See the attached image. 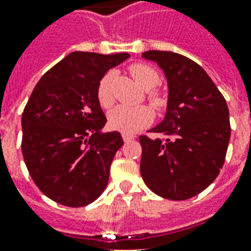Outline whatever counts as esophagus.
<instances>
[{
  "label": "esophagus",
  "mask_w": 251,
  "mask_h": 251,
  "mask_svg": "<svg viewBox=\"0 0 251 251\" xmlns=\"http://www.w3.org/2000/svg\"><path fill=\"white\" fill-rule=\"evenodd\" d=\"M122 140L125 142H129L131 140H134V136L133 134H127V133H122Z\"/></svg>",
  "instance_id": "1"
}]
</instances>
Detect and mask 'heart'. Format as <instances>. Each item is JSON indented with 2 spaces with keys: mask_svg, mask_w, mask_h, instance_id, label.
<instances>
[{
  "mask_svg": "<svg viewBox=\"0 0 251 251\" xmlns=\"http://www.w3.org/2000/svg\"><path fill=\"white\" fill-rule=\"evenodd\" d=\"M130 72L136 82L145 90L153 88L160 80L157 71L147 64H133L130 67ZM111 72H106L100 77L97 88V98L100 106L109 107L113 103V95L110 90V82H111ZM149 99L156 107L163 106V98L154 91L148 93ZM153 120L152 110L148 106L140 104V106H126V104H118L109 113V126L114 130L122 131V133H136L142 127L151 124Z\"/></svg>",
  "mask_w": 251,
  "mask_h": 251,
  "instance_id": "obj_1",
  "label": "heart"
}]
</instances>
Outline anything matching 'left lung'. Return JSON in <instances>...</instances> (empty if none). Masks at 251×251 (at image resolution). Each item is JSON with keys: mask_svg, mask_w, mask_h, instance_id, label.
Returning <instances> with one entry per match:
<instances>
[{"mask_svg": "<svg viewBox=\"0 0 251 251\" xmlns=\"http://www.w3.org/2000/svg\"><path fill=\"white\" fill-rule=\"evenodd\" d=\"M168 82V106L161 124L141 136V176L161 198L185 200L204 191L221 172L230 141L228 107L201 67L180 53L147 51Z\"/></svg>", "mask_w": 251, "mask_h": 251, "instance_id": "1", "label": "left lung"}]
</instances>
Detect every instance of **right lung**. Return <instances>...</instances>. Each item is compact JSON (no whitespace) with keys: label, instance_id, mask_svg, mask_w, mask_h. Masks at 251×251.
Here are the masks:
<instances>
[{"label":"right lung","instance_id":"right-lung-1","mask_svg":"<svg viewBox=\"0 0 251 251\" xmlns=\"http://www.w3.org/2000/svg\"><path fill=\"white\" fill-rule=\"evenodd\" d=\"M129 53L72 52L47 71L21 117V151L30 177L59 204L83 207L107 185L110 165L124 145L118 131L102 133L97 98L100 77Z\"/></svg>","mask_w":251,"mask_h":251}]
</instances>
